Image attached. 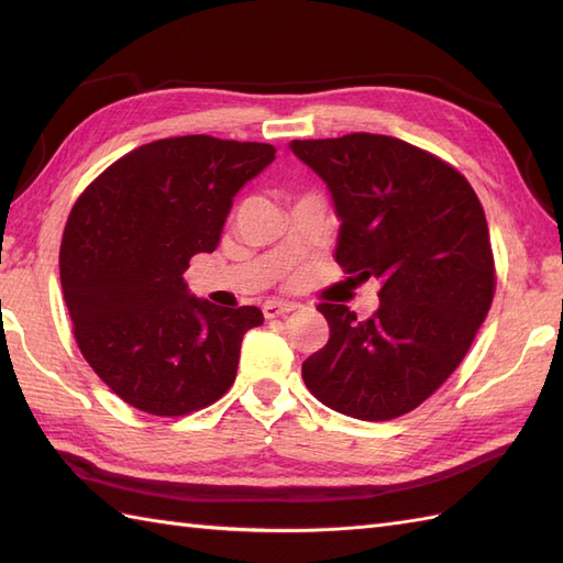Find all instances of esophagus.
Masks as SVG:
<instances>
[{"label":"esophagus","instance_id":"1","mask_svg":"<svg viewBox=\"0 0 563 563\" xmlns=\"http://www.w3.org/2000/svg\"><path fill=\"white\" fill-rule=\"evenodd\" d=\"M297 305L295 302H280V300H268L266 305H263V314H266V319H278V317H285L295 312Z\"/></svg>","mask_w":563,"mask_h":563}]
</instances>
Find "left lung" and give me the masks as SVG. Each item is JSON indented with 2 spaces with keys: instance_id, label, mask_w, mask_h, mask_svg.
I'll return each mask as SVG.
<instances>
[{
  "instance_id": "obj_1",
  "label": "left lung",
  "mask_w": 563,
  "mask_h": 563,
  "mask_svg": "<svg viewBox=\"0 0 563 563\" xmlns=\"http://www.w3.org/2000/svg\"><path fill=\"white\" fill-rule=\"evenodd\" d=\"M290 150L333 196V258L379 280L375 317L317 307L331 333L302 363L305 385L361 421L399 418L457 369L492 309L496 263L482 202L452 164L399 137L292 140Z\"/></svg>"
}]
</instances>
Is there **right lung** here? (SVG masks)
Returning a JSON list of instances; mask_svg holds the SVG:
<instances>
[{"instance_id": "right-lung-1", "label": "right lung", "mask_w": 563, "mask_h": 563, "mask_svg": "<svg viewBox=\"0 0 563 563\" xmlns=\"http://www.w3.org/2000/svg\"><path fill=\"white\" fill-rule=\"evenodd\" d=\"M275 159L266 142L154 140L84 188L59 244L71 331L106 385L152 416H188L234 385L258 307L188 297L184 271L218 249L232 198Z\"/></svg>"}]
</instances>
